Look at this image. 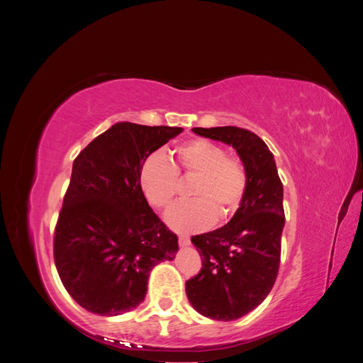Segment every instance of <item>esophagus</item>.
I'll return each instance as SVG.
<instances>
[{
  "label": "esophagus",
  "instance_id": "34e87169",
  "mask_svg": "<svg viewBox=\"0 0 363 363\" xmlns=\"http://www.w3.org/2000/svg\"><path fill=\"white\" fill-rule=\"evenodd\" d=\"M179 244H180V247H189L191 245V239L188 236H180L179 238Z\"/></svg>",
  "mask_w": 363,
  "mask_h": 363
}]
</instances>
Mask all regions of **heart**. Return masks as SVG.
<instances>
[{"instance_id": "heart-1", "label": "heart", "mask_w": 363, "mask_h": 363, "mask_svg": "<svg viewBox=\"0 0 363 363\" xmlns=\"http://www.w3.org/2000/svg\"><path fill=\"white\" fill-rule=\"evenodd\" d=\"M174 163L151 155L139 172V188L151 207L167 211L179 189L177 175L195 177L189 188L192 200L172 207L168 225L179 233H195L211 227L215 219L232 216L247 191V171L239 159L227 156L224 147L196 138L179 145Z\"/></svg>"}]
</instances>
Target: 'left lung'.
Returning <instances> with one entry per match:
<instances>
[{
	"label": "left lung",
	"mask_w": 363,
	"mask_h": 363,
	"mask_svg": "<svg viewBox=\"0 0 363 363\" xmlns=\"http://www.w3.org/2000/svg\"><path fill=\"white\" fill-rule=\"evenodd\" d=\"M192 131L233 147L247 171V191L233 218L213 232L192 236L203 268L186 281V295L196 312L233 321L256 309L276 283L284 227L283 184L272 152L250 130L228 125Z\"/></svg>",
	"instance_id": "8db88e82"
}]
</instances>
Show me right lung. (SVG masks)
<instances>
[{"mask_svg":"<svg viewBox=\"0 0 363 363\" xmlns=\"http://www.w3.org/2000/svg\"><path fill=\"white\" fill-rule=\"evenodd\" d=\"M182 131L116 123L75 157L54 262L65 289L87 312L116 316L135 309L151 269L177 255V235L142 195L139 172L151 152Z\"/></svg>","mask_w":363,"mask_h":363,"instance_id":"add662e5","label":"right lung"}]
</instances>
